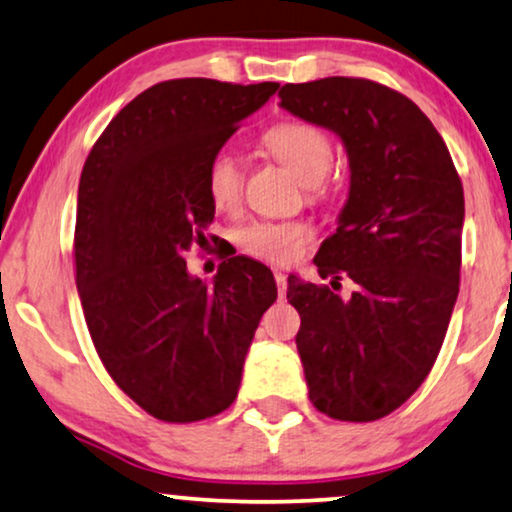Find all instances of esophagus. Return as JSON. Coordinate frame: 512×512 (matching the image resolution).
<instances>
[{"instance_id":"esophagus-1","label":"esophagus","mask_w":512,"mask_h":512,"mask_svg":"<svg viewBox=\"0 0 512 512\" xmlns=\"http://www.w3.org/2000/svg\"><path fill=\"white\" fill-rule=\"evenodd\" d=\"M274 278H276V286H278V297H286V290H288V276L283 274V271H276L274 274Z\"/></svg>"}]
</instances>
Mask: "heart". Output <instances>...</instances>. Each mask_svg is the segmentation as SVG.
Wrapping results in <instances>:
<instances>
[{
  "label": "heart",
  "instance_id": "b5f03b06",
  "mask_svg": "<svg viewBox=\"0 0 512 512\" xmlns=\"http://www.w3.org/2000/svg\"><path fill=\"white\" fill-rule=\"evenodd\" d=\"M264 146L302 184L321 191V181L333 165V141L312 122L290 120L264 134ZM205 189L217 210H234L243 196V172L236 155L217 151L205 167ZM312 231L300 222H255L238 231V245L264 262L290 264L300 257Z\"/></svg>",
  "mask_w": 512,
  "mask_h": 512
}]
</instances>
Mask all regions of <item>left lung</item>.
Here are the masks:
<instances>
[{
  "label": "left lung",
  "mask_w": 512,
  "mask_h": 512,
  "mask_svg": "<svg viewBox=\"0 0 512 512\" xmlns=\"http://www.w3.org/2000/svg\"><path fill=\"white\" fill-rule=\"evenodd\" d=\"M281 108L345 144L349 196L316 252L331 286L288 278L300 314L309 399L326 416L368 423L428 378L461 281L463 184L435 125L404 94L361 77L283 84Z\"/></svg>",
  "instance_id": "obj_1"
}]
</instances>
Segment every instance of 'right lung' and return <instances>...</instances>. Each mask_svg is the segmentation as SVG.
I'll return each instance as SVG.
<instances>
[{
  "label": "right lung",
  "mask_w": 512,
  "mask_h": 512,
  "mask_svg": "<svg viewBox=\"0 0 512 512\" xmlns=\"http://www.w3.org/2000/svg\"><path fill=\"white\" fill-rule=\"evenodd\" d=\"M278 82L153 84L103 129L80 177L75 283L115 385L165 423L234 404L245 354L276 300L264 264L234 255L212 286L184 252L215 219L205 167Z\"/></svg>",
  "instance_id": "add662e5"
}]
</instances>
